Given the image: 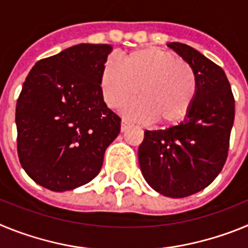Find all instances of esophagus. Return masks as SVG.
Segmentation results:
<instances>
[{"label": "esophagus", "instance_id": "34e87169", "mask_svg": "<svg viewBox=\"0 0 248 248\" xmlns=\"http://www.w3.org/2000/svg\"><path fill=\"white\" fill-rule=\"evenodd\" d=\"M130 125H131V124L128 122V120L123 119L122 120V126H120V129H122V131H125L126 129L130 128Z\"/></svg>", "mask_w": 248, "mask_h": 248}]
</instances>
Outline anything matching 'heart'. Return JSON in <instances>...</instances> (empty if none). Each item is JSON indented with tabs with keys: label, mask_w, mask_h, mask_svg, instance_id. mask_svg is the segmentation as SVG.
<instances>
[{
	"label": "heart",
	"mask_w": 248,
	"mask_h": 248,
	"mask_svg": "<svg viewBox=\"0 0 248 248\" xmlns=\"http://www.w3.org/2000/svg\"><path fill=\"white\" fill-rule=\"evenodd\" d=\"M100 89L110 108H119L139 89L141 99L124 105L123 113L131 119L171 126L183 122L191 110L199 80L192 65L171 52L145 47L123 57L122 67L114 61L105 63Z\"/></svg>",
	"instance_id": "heart-1"
}]
</instances>
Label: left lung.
Here are the masks:
<instances>
[{"label":"left lung","instance_id":"1","mask_svg":"<svg viewBox=\"0 0 248 248\" xmlns=\"http://www.w3.org/2000/svg\"><path fill=\"white\" fill-rule=\"evenodd\" d=\"M166 46L192 65L199 80L198 95L180 124L145 130L138 156L151 189L181 199L207 187L222 170L235 119V99L222 68L187 45Z\"/></svg>","mask_w":248,"mask_h":248}]
</instances>
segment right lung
<instances>
[{"mask_svg":"<svg viewBox=\"0 0 248 248\" xmlns=\"http://www.w3.org/2000/svg\"><path fill=\"white\" fill-rule=\"evenodd\" d=\"M111 50L110 45L73 46L37 62L23 83L16 107L18 157L46 189L63 192L93 180L120 133L122 119L100 89Z\"/></svg>","mask_w":248,"mask_h":248,"instance_id":"add662e5","label":"right lung"}]
</instances>
